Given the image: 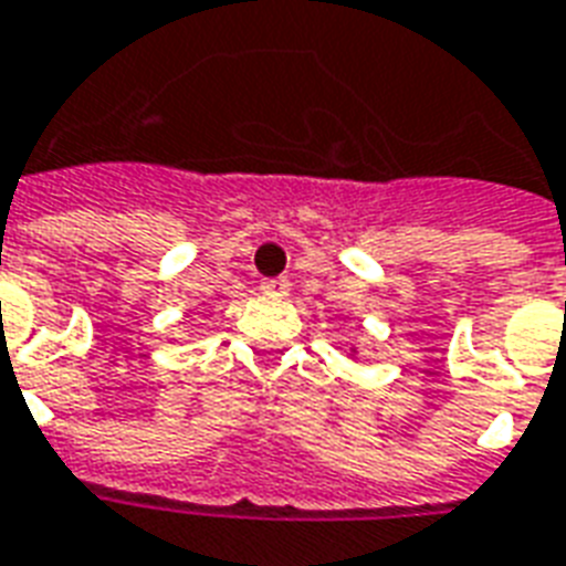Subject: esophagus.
Instances as JSON below:
<instances>
[{"instance_id": "1", "label": "esophagus", "mask_w": 566, "mask_h": 566, "mask_svg": "<svg viewBox=\"0 0 566 566\" xmlns=\"http://www.w3.org/2000/svg\"><path fill=\"white\" fill-rule=\"evenodd\" d=\"M261 291H264L266 296H287L291 282H287V279H264V282H261Z\"/></svg>"}]
</instances>
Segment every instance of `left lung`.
Segmentation results:
<instances>
[{"label": "left lung", "mask_w": 566, "mask_h": 566, "mask_svg": "<svg viewBox=\"0 0 566 566\" xmlns=\"http://www.w3.org/2000/svg\"><path fill=\"white\" fill-rule=\"evenodd\" d=\"M356 353L359 350H356V347H350V359H356Z\"/></svg>", "instance_id": "1"}]
</instances>
